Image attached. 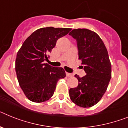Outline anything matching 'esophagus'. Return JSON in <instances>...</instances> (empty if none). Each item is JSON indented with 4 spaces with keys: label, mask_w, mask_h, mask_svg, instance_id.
<instances>
[{
    "label": "esophagus",
    "mask_w": 128,
    "mask_h": 128,
    "mask_svg": "<svg viewBox=\"0 0 128 128\" xmlns=\"http://www.w3.org/2000/svg\"><path fill=\"white\" fill-rule=\"evenodd\" d=\"M66 76H67V77H72V76H73L72 74H70V73L66 72Z\"/></svg>",
    "instance_id": "1"
}]
</instances>
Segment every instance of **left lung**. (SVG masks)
I'll return each instance as SVG.
<instances>
[{
  "mask_svg": "<svg viewBox=\"0 0 128 128\" xmlns=\"http://www.w3.org/2000/svg\"><path fill=\"white\" fill-rule=\"evenodd\" d=\"M77 41L79 59L86 75L75 77L79 84L69 90L71 100L79 107L94 106L106 92L111 78V64L102 40L97 34L86 28L74 29L69 33Z\"/></svg>",
  "mask_w": 128,
  "mask_h": 128,
  "instance_id": "8db88e82",
  "label": "left lung"
}]
</instances>
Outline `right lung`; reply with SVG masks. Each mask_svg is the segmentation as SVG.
Instances as JSON below:
<instances>
[{"label":"right lung","instance_id":"1","mask_svg":"<svg viewBox=\"0 0 128 128\" xmlns=\"http://www.w3.org/2000/svg\"><path fill=\"white\" fill-rule=\"evenodd\" d=\"M69 28H42L26 39L17 54L16 72L24 95L33 102L42 103L52 96L59 79L66 77L62 68L52 67L44 61L56 41L66 36Z\"/></svg>","mask_w":128,"mask_h":128}]
</instances>
